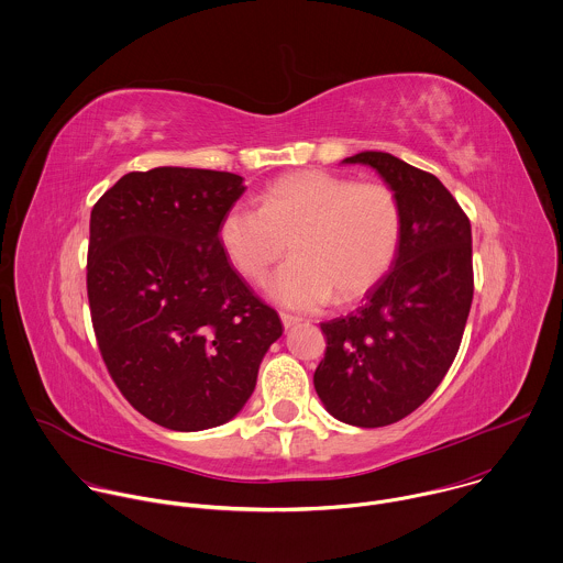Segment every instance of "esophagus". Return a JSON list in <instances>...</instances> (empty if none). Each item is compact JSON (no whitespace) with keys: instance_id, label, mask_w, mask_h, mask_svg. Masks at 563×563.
Masks as SVG:
<instances>
[{"instance_id":"1","label":"esophagus","mask_w":563,"mask_h":563,"mask_svg":"<svg viewBox=\"0 0 563 563\" xmlns=\"http://www.w3.org/2000/svg\"><path fill=\"white\" fill-rule=\"evenodd\" d=\"M280 320H283V327H285V329H291V327L300 324V318H298V316H291V313H280Z\"/></svg>"}]
</instances>
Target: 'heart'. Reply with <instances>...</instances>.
I'll return each mask as SVG.
<instances>
[{"instance_id":"heart-1","label":"heart","mask_w":563,"mask_h":563,"mask_svg":"<svg viewBox=\"0 0 563 563\" xmlns=\"http://www.w3.org/2000/svg\"><path fill=\"white\" fill-rule=\"evenodd\" d=\"M402 228L389 185L307 169L276 178L258 207L232 205L218 236L230 265L250 283L263 280L289 245L294 256L269 280V294L285 307L313 311L376 289L398 258Z\"/></svg>"}]
</instances>
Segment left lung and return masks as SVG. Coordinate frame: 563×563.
Returning <instances> with one entry per match:
<instances>
[{"instance_id":"1","label":"left lung","mask_w":563,"mask_h":563,"mask_svg":"<svg viewBox=\"0 0 563 563\" xmlns=\"http://www.w3.org/2000/svg\"><path fill=\"white\" fill-rule=\"evenodd\" d=\"M345 163L374 167L396 191L402 243L363 307L320 324L327 352L313 385L338 420L376 429L413 413L459 352L474 294L472 228L433 174L385 152Z\"/></svg>"}]
</instances>
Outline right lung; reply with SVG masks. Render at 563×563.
Listing matches in <instances>:
<instances>
[{
    "label": "right lung",
    "mask_w": 563,
    "mask_h": 563,
    "mask_svg": "<svg viewBox=\"0 0 563 563\" xmlns=\"http://www.w3.org/2000/svg\"><path fill=\"white\" fill-rule=\"evenodd\" d=\"M245 191L228 172H130L96 202L87 296L121 396L172 431L228 422L252 396L278 313L234 272L220 222Z\"/></svg>",
    "instance_id": "obj_1"
}]
</instances>
